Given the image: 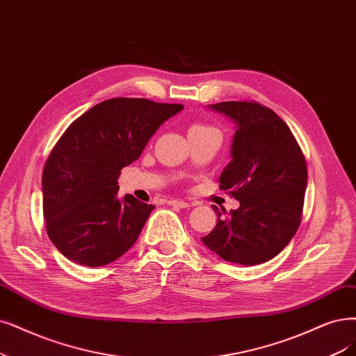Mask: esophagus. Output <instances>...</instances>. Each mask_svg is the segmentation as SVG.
Instances as JSON below:
<instances>
[{"instance_id":"obj_1","label":"esophagus","mask_w":356,"mask_h":356,"mask_svg":"<svg viewBox=\"0 0 356 356\" xmlns=\"http://www.w3.org/2000/svg\"><path fill=\"white\" fill-rule=\"evenodd\" d=\"M168 205L171 207H177V208H189L191 204L186 201H180V200H171L168 201Z\"/></svg>"}]
</instances>
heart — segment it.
<instances>
[{
	"label": "heart",
	"instance_id": "heart-1",
	"mask_svg": "<svg viewBox=\"0 0 356 356\" xmlns=\"http://www.w3.org/2000/svg\"><path fill=\"white\" fill-rule=\"evenodd\" d=\"M191 129H211V127H208V126H204V124H195V126H192Z\"/></svg>",
	"mask_w": 356,
	"mask_h": 356
}]
</instances>
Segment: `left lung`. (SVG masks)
I'll return each mask as SVG.
<instances>
[{
    "label": "left lung",
    "instance_id": "1",
    "mask_svg": "<svg viewBox=\"0 0 356 356\" xmlns=\"http://www.w3.org/2000/svg\"><path fill=\"white\" fill-rule=\"evenodd\" d=\"M236 124L232 161L218 179L239 208L222 217L202 243L220 258L241 266L262 264L283 251L299 225L308 171L291 129L258 102L227 101L208 105Z\"/></svg>",
    "mask_w": 356,
    "mask_h": 356
}]
</instances>
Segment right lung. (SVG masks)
<instances>
[{
  "instance_id": "obj_1",
  "label": "right lung",
  "mask_w": 356,
  "mask_h": 356,
  "mask_svg": "<svg viewBox=\"0 0 356 356\" xmlns=\"http://www.w3.org/2000/svg\"><path fill=\"white\" fill-rule=\"evenodd\" d=\"M181 104L111 98L67 127L42 173L47 233L58 251L85 267L120 258L138 241L152 209L135 196L118 198V176Z\"/></svg>"
}]
</instances>
